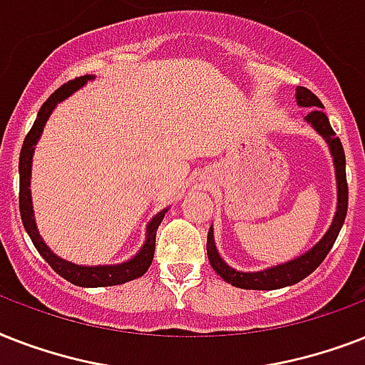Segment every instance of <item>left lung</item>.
Wrapping results in <instances>:
<instances>
[{"instance_id":"8db88e82","label":"left lung","mask_w":365,"mask_h":365,"mask_svg":"<svg viewBox=\"0 0 365 365\" xmlns=\"http://www.w3.org/2000/svg\"><path fill=\"white\" fill-rule=\"evenodd\" d=\"M296 100H298V103L302 107H311L309 115L305 116V120L320 135L324 137L328 145H330L335 164V177H337V212H335L334 222H331L328 233L320 239V243L317 247H313L309 252H305V255L296 258V260L277 265V267H271V269L256 271V273L235 271L230 265L224 264L222 258L218 256L217 247H215L212 230H209V233H207V256H209L212 269L217 271L224 281L237 288H247V290H277V288L290 287V284L299 282L302 279L311 275L322 264V260L328 256V252L334 247L335 239L339 235L341 226L345 222L346 207H349V186H346L345 150H343V145H341L339 137L335 135V132L331 130L330 120H328V116H326L324 109H322L324 105H322V101L311 90L298 86V90H296Z\"/></svg>"}]
</instances>
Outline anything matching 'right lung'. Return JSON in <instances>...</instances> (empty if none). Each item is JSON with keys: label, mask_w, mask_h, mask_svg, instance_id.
<instances>
[{"label": "right lung", "mask_w": 365, "mask_h": 365, "mask_svg": "<svg viewBox=\"0 0 365 365\" xmlns=\"http://www.w3.org/2000/svg\"><path fill=\"white\" fill-rule=\"evenodd\" d=\"M90 75H84V77H77L69 81V83L62 84L60 88L54 92V94L41 105L39 115H37V120L34 122V126L28 132L24 139V145H22V150H20V192H19V205H20V217H22V224H24L26 232L30 235L31 243L35 245V249L39 252L45 262L51 265L52 269L56 271L58 275L63 277L66 281L77 284V287H115V284H124L128 281H133L137 277H141L145 271L150 267L154 258V243H156V230H158L162 218H164L165 211L158 212L156 217L150 220L148 224V235L147 241H145V247H143L139 252H137L135 258H132L126 264L120 265H98V267H86V265H75L71 262H66L62 258H58L54 252H52L43 239L39 237V232L35 228L34 222V211H31V196H30V173H31V156H34V147L37 139H39L41 132H43V126L45 122L48 120L52 109L56 107V103L63 101L67 96H71L75 90H78L86 81H90Z\"/></svg>", "instance_id": "1"}]
</instances>
